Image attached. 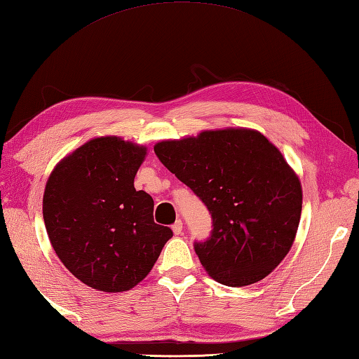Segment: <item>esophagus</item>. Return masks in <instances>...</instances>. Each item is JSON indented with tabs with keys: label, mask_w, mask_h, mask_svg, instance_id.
Here are the masks:
<instances>
[{
	"label": "esophagus",
	"mask_w": 359,
	"mask_h": 359,
	"mask_svg": "<svg viewBox=\"0 0 359 359\" xmlns=\"http://www.w3.org/2000/svg\"><path fill=\"white\" fill-rule=\"evenodd\" d=\"M172 230H173L175 235H181L182 233V221L181 219L175 221V224L172 226Z\"/></svg>",
	"instance_id": "1"
}]
</instances>
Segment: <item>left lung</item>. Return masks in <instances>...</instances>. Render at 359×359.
Wrapping results in <instances>:
<instances>
[{"label": "left lung", "instance_id": "left-lung-1", "mask_svg": "<svg viewBox=\"0 0 359 359\" xmlns=\"http://www.w3.org/2000/svg\"><path fill=\"white\" fill-rule=\"evenodd\" d=\"M155 154L212 215L210 236L194 247L213 280L243 287L284 259L299 224L301 182L264 135L203 132L158 142Z\"/></svg>", "mask_w": 359, "mask_h": 359}]
</instances>
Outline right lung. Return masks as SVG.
<instances>
[{"label":"right lung","mask_w":359,"mask_h":359,"mask_svg":"<svg viewBox=\"0 0 359 359\" xmlns=\"http://www.w3.org/2000/svg\"><path fill=\"white\" fill-rule=\"evenodd\" d=\"M146 147L116 137L95 138L55 167L43 217L62 264L101 292H126L144 280L170 227L154 221V200L135 190Z\"/></svg>","instance_id":"1"}]
</instances>
